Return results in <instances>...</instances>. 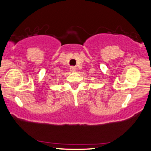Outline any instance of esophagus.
Here are the masks:
<instances>
[{"label":"esophagus","mask_w":151,"mask_h":151,"mask_svg":"<svg viewBox=\"0 0 151 151\" xmlns=\"http://www.w3.org/2000/svg\"><path fill=\"white\" fill-rule=\"evenodd\" d=\"M70 69V71L72 72H75V71H76V67H71Z\"/></svg>","instance_id":"34e87169"}]
</instances>
